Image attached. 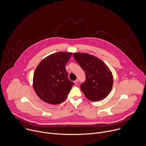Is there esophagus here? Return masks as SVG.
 Instances as JSON below:
<instances>
[{
	"label": "esophagus",
	"mask_w": 146,
	"mask_h": 146,
	"mask_svg": "<svg viewBox=\"0 0 146 146\" xmlns=\"http://www.w3.org/2000/svg\"><path fill=\"white\" fill-rule=\"evenodd\" d=\"M74 83H75V84H78V83H79L78 79H76V80H75V81H74Z\"/></svg>",
	"instance_id": "obj_1"
}]
</instances>
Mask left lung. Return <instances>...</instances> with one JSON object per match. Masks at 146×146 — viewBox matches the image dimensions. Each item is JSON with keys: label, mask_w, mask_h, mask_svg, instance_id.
Instances as JSON below:
<instances>
[{"label": "left lung", "mask_w": 146, "mask_h": 146, "mask_svg": "<svg viewBox=\"0 0 146 146\" xmlns=\"http://www.w3.org/2000/svg\"><path fill=\"white\" fill-rule=\"evenodd\" d=\"M73 56L86 74L85 82L80 86L85 97L93 102L105 98L113 83L109 67L98 58L89 54L78 52L73 53Z\"/></svg>", "instance_id": "8db88e82"}]
</instances>
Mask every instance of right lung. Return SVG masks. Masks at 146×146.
Listing matches in <instances>:
<instances>
[{
    "instance_id": "1",
    "label": "right lung",
    "mask_w": 146,
    "mask_h": 146,
    "mask_svg": "<svg viewBox=\"0 0 146 146\" xmlns=\"http://www.w3.org/2000/svg\"><path fill=\"white\" fill-rule=\"evenodd\" d=\"M72 53L58 52L44 59L37 67L33 76V88L46 103L56 105L67 97L74 83L68 78L66 64Z\"/></svg>"
}]
</instances>
